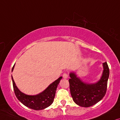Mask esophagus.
<instances>
[{
  "label": "esophagus",
  "mask_w": 120,
  "mask_h": 120,
  "mask_svg": "<svg viewBox=\"0 0 120 120\" xmlns=\"http://www.w3.org/2000/svg\"><path fill=\"white\" fill-rule=\"evenodd\" d=\"M63 76L64 79H68V75L66 73H64Z\"/></svg>",
  "instance_id": "34e87169"
}]
</instances>
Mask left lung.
Wrapping results in <instances>:
<instances>
[{
  "mask_svg": "<svg viewBox=\"0 0 120 120\" xmlns=\"http://www.w3.org/2000/svg\"><path fill=\"white\" fill-rule=\"evenodd\" d=\"M103 71L100 79L93 83H88L81 80L75 72L70 73L68 80L73 100L82 107L93 106L100 101L105 96L109 77V68L106 62L103 63Z\"/></svg>",
  "mask_w": 120,
  "mask_h": 120,
  "instance_id": "8db88e82",
  "label": "left lung"
}]
</instances>
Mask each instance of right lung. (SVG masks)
Listing matches in <instances>:
<instances>
[{
    "label": "right lung",
    "instance_id": "obj_1",
    "mask_svg": "<svg viewBox=\"0 0 120 120\" xmlns=\"http://www.w3.org/2000/svg\"><path fill=\"white\" fill-rule=\"evenodd\" d=\"M14 66L12 68V71L14 68ZM11 78L14 92L18 100L25 106L36 110L44 109L52 105L55 98L57 86L62 79V77H60L58 79L51 83L42 92L37 95H31L26 94L21 92L16 86L12 76H11Z\"/></svg>",
    "mask_w": 120,
    "mask_h": 120
}]
</instances>
